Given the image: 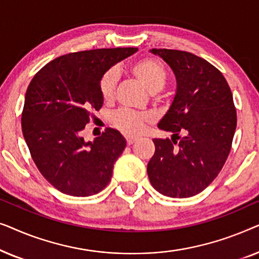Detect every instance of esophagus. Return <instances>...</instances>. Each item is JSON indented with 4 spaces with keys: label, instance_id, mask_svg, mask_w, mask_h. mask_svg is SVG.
<instances>
[{
    "label": "esophagus",
    "instance_id": "1",
    "mask_svg": "<svg viewBox=\"0 0 259 259\" xmlns=\"http://www.w3.org/2000/svg\"><path fill=\"white\" fill-rule=\"evenodd\" d=\"M126 140H127V144L132 145L133 143H136L137 138H134V137H126Z\"/></svg>",
    "mask_w": 259,
    "mask_h": 259
}]
</instances>
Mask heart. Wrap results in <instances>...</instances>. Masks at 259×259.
<instances>
[{
    "mask_svg": "<svg viewBox=\"0 0 259 259\" xmlns=\"http://www.w3.org/2000/svg\"><path fill=\"white\" fill-rule=\"evenodd\" d=\"M131 72L151 94L160 92L167 81V73L164 66L154 59H143L131 67ZM118 70L115 68L108 69L101 76L99 90L101 97L108 100L113 97L118 82ZM152 116L148 113L133 112L130 109H119L112 115V122L116 128L130 136H136L143 132L145 125L151 121Z\"/></svg>",
    "mask_w": 259,
    "mask_h": 259,
    "instance_id": "obj_1",
    "label": "heart"
}]
</instances>
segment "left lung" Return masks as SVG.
I'll return each instance as SVG.
<instances>
[{
  "mask_svg": "<svg viewBox=\"0 0 259 259\" xmlns=\"http://www.w3.org/2000/svg\"><path fill=\"white\" fill-rule=\"evenodd\" d=\"M150 52L171 67L177 91L158 123L159 128L172 133V140L153 139L155 152L147 164L148 178L164 196H196L213 182L231 150L237 126L231 90L223 74L199 56L175 49Z\"/></svg>",
  "mask_w": 259,
  "mask_h": 259,
  "instance_id": "1",
  "label": "left lung"
}]
</instances>
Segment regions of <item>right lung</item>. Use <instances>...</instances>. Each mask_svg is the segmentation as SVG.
I'll use <instances>...</instances> for the list:
<instances>
[{
  "label": "right lung",
  "instance_id": "1",
  "mask_svg": "<svg viewBox=\"0 0 259 259\" xmlns=\"http://www.w3.org/2000/svg\"><path fill=\"white\" fill-rule=\"evenodd\" d=\"M138 48H102L70 53L35 74L24 97L22 133L41 175L60 192L93 196L111 182L126 147L119 131L106 128L93 141L81 133L92 109L101 108L99 83L105 72Z\"/></svg>",
  "mask_w": 259,
  "mask_h": 259
}]
</instances>
